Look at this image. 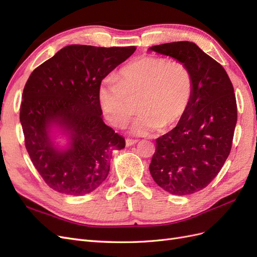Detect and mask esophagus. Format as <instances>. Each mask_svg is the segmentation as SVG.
Instances as JSON below:
<instances>
[{
	"label": "esophagus",
	"mask_w": 257,
	"mask_h": 257,
	"mask_svg": "<svg viewBox=\"0 0 257 257\" xmlns=\"http://www.w3.org/2000/svg\"><path fill=\"white\" fill-rule=\"evenodd\" d=\"M137 142L138 141H136V139H130V138H127L126 141H125V145H126V147H131V146L135 145Z\"/></svg>",
	"instance_id": "esophagus-1"
}]
</instances>
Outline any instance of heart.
Here are the masks:
<instances>
[{
    "mask_svg": "<svg viewBox=\"0 0 257 257\" xmlns=\"http://www.w3.org/2000/svg\"><path fill=\"white\" fill-rule=\"evenodd\" d=\"M193 91V78L182 62L157 56H143L120 69L115 78L99 85L98 103L111 125L123 127L134 113L131 102L138 99L131 132L149 135L159 127L173 126L188 109Z\"/></svg>",
    "mask_w": 257,
    "mask_h": 257,
    "instance_id": "1",
    "label": "heart"
}]
</instances>
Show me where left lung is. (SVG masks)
I'll use <instances>...</instances> for the list:
<instances>
[{
	"instance_id": "1",
	"label": "left lung",
	"mask_w": 257,
	"mask_h": 257,
	"mask_svg": "<svg viewBox=\"0 0 257 257\" xmlns=\"http://www.w3.org/2000/svg\"><path fill=\"white\" fill-rule=\"evenodd\" d=\"M148 50L182 62L192 74L188 109L175 128L155 141L149 166L160 188L189 195L205 189L228 158L237 123L234 88L223 66L196 44L174 42Z\"/></svg>"
}]
</instances>
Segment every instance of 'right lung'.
Instances as JSON below:
<instances>
[{
	"label": "right lung",
	"instance_id": "obj_1",
	"mask_svg": "<svg viewBox=\"0 0 257 257\" xmlns=\"http://www.w3.org/2000/svg\"><path fill=\"white\" fill-rule=\"evenodd\" d=\"M135 50L66 46L30 75L20 122L31 161L54 191L78 196L96 190L109 173L112 152L125 147L103 121L98 89ZM59 138L67 144L60 145Z\"/></svg>",
	"mask_w": 257,
	"mask_h": 257
}]
</instances>
